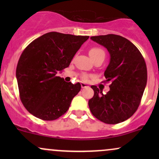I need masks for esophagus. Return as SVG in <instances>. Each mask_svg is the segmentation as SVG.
Listing matches in <instances>:
<instances>
[{"label": "esophagus", "mask_w": 159, "mask_h": 159, "mask_svg": "<svg viewBox=\"0 0 159 159\" xmlns=\"http://www.w3.org/2000/svg\"><path fill=\"white\" fill-rule=\"evenodd\" d=\"M81 87L82 88H85V87H88L89 86L87 84H85V83H83V82H82V83L81 84Z\"/></svg>", "instance_id": "34e87169"}]
</instances>
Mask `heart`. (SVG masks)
I'll use <instances>...</instances> for the list:
<instances>
[{"label": "heart", "mask_w": 159, "mask_h": 159, "mask_svg": "<svg viewBox=\"0 0 159 159\" xmlns=\"http://www.w3.org/2000/svg\"><path fill=\"white\" fill-rule=\"evenodd\" d=\"M89 54H90V56L93 60L98 57H105V51L102 48H98V47H93V48H90V50L89 51ZM87 78H88V76L87 75H83L81 76V78L84 81H87Z\"/></svg>", "instance_id": "b5f03b06"}]
</instances>
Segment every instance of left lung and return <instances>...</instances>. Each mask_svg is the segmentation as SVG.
I'll list each match as a JSON object with an SVG mask.
<instances>
[{
	"mask_svg": "<svg viewBox=\"0 0 159 159\" xmlns=\"http://www.w3.org/2000/svg\"><path fill=\"white\" fill-rule=\"evenodd\" d=\"M90 39L110 54V63L104 75L111 84L106 94L96 86H91L94 96L89 100V107L103 123H122L135 113L140 103L147 81L145 61L135 45L121 36L107 34Z\"/></svg>",
	"mask_w": 159,
	"mask_h": 159,
	"instance_id": "8db88e82",
	"label": "left lung"
}]
</instances>
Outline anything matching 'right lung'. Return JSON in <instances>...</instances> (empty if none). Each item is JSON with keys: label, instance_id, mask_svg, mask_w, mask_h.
Returning a JSON list of instances; mask_svg holds the SVG:
<instances>
[{"label": "right lung", "instance_id": "obj_1", "mask_svg": "<svg viewBox=\"0 0 159 159\" xmlns=\"http://www.w3.org/2000/svg\"><path fill=\"white\" fill-rule=\"evenodd\" d=\"M88 36L47 33L23 51L16 68L21 101L36 117L54 120L68 111L81 90L80 83L66 82L57 73L67 68Z\"/></svg>", "mask_w": 159, "mask_h": 159}]
</instances>
